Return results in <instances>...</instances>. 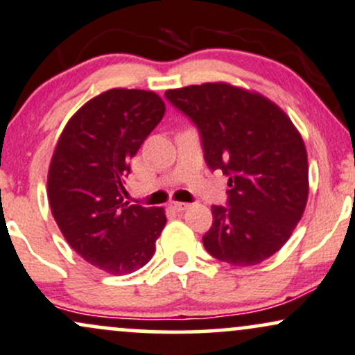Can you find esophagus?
<instances>
[{"mask_svg": "<svg viewBox=\"0 0 355 355\" xmlns=\"http://www.w3.org/2000/svg\"><path fill=\"white\" fill-rule=\"evenodd\" d=\"M169 206H171V209H174L176 212H184L187 207H189V204H186V202H171Z\"/></svg>", "mask_w": 355, "mask_h": 355, "instance_id": "1", "label": "esophagus"}]
</instances>
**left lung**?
Instances as JSON below:
<instances>
[{
  "instance_id": "1",
  "label": "left lung",
  "mask_w": 355,
  "mask_h": 355,
  "mask_svg": "<svg viewBox=\"0 0 355 355\" xmlns=\"http://www.w3.org/2000/svg\"><path fill=\"white\" fill-rule=\"evenodd\" d=\"M193 119L212 171L229 176V207L212 206L206 251L231 266H256L287 243L309 196L301 132L276 103L229 83L168 89Z\"/></svg>"
}]
</instances>
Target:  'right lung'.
<instances>
[{
    "label": "right lung",
    "instance_id": "obj_1",
    "mask_svg": "<svg viewBox=\"0 0 355 355\" xmlns=\"http://www.w3.org/2000/svg\"><path fill=\"white\" fill-rule=\"evenodd\" d=\"M164 111L153 91H104L71 116L49 162L48 201L58 227L83 259L112 276L148 264L168 220L162 207L124 202L129 161Z\"/></svg>",
    "mask_w": 355,
    "mask_h": 355
}]
</instances>
